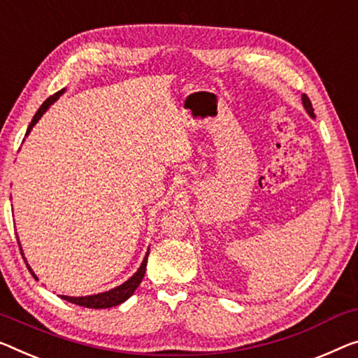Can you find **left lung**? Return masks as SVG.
Wrapping results in <instances>:
<instances>
[{
    "mask_svg": "<svg viewBox=\"0 0 358 358\" xmlns=\"http://www.w3.org/2000/svg\"><path fill=\"white\" fill-rule=\"evenodd\" d=\"M302 104H303V108H306V110L308 112V115H310V117H315V114H313L312 103H310V99L307 98V94H302Z\"/></svg>",
    "mask_w": 358,
    "mask_h": 358,
    "instance_id": "1",
    "label": "left lung"
}]
</instances>
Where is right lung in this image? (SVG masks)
<instances>
[{
	"label": "right lung",
	"instance_id": "right-lung-1",
	"mask_svg": "<svg viewBox=\"0 0 358 358\" xmlns=\"http://www.w3.org/2000/svg\"><path fill=\"white\" fill-rule=\"evenodd\" d=\"M62 93H64V90H61V92L55 93V94L50 96V98H48V99L45 101V103H43V104L40 106V109L36 110V114L34 115V119H31L29 128H27L25 136L29 135L31 128H34V125L36 124V122L40 120V117H41L43 114H45V112L48 110V108H50V106H51L52 103H55V101H56L57 98H59V96H61ZM19 246H20V244H19ZM148 255H149V252H146V257H145V260H143V264H141L140 268H138L136 273L133 275L130 280L125 281L124 285L117 286V287H114V289L106 291V292H101V294H94V296H85V297L61 296V297L64 299V301L76 303V306H82V307H88V308H109V307L119 306V303L125 302L127 299L130 297V296L133 294V292H135L136 287L140 286V282L143 281V276H145V271H146ZM29 270H30V266H29ZM30 273L35 275L31 270H30Z\"/></svg>",
	"mask_w": 358,
	"mask_h": 358
}]
</instances>
